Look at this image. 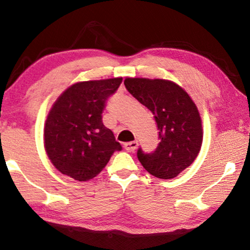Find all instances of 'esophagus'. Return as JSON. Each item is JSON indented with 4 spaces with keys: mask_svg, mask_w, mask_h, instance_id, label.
<instances>
[{
    "mask_svg": "<svg viewBox=\"0 0 250 250\" xmlns=\"http://www.w3.org/2000/svg\"><path fill=\"white\" fill-rule=\"evenodd\" d=\"M137 146H138V143L136 142V141H134V142H129V143H125V151L127 152H135V149L137 148Z\"/></svg>",
    "mask_w": 250,
    "mask_h": 250,
    "instance_id": "obj_1",
    "label": "esophagus"
}]
</instances>
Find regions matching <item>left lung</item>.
I'll list each match as a JSON object with an SVG mask.
<instances>
[{
    "instance_id": "8db88e82",
    "label": "left lung",
    "mask_w": 250,
    "mask_h": 250,
    "mask_svg": "<svg viewBox=\"0 0 250 250\" xmlns=\"http://www.w3.org/2000/svg\"><path fill=\"white\" fill-rule=\"evenodd\" d=\"M125 85L152 112L159 130L158 147L151 153L139 147V162L155 177H176L200 152L204 132L197 106L184 89L168 80L127 78Z\"/></svg>"
}]
</instances>
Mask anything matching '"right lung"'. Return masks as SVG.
<instances>
[{
	"label": "right lung",
	"instance_id": "right-lung-1",
	"mask_svg": "<svg viewBox=\"0 0 250 250\" xmlns=\"http://www.w3.org/2000/svg\"><path fill=\"white\" fill-rule=\"evenodd\" d=\"M122 78L78 82L59 96L44 125V147L62 174L85 182L97 176L122 147L103 123L106 102Z\"/></svg>",
	"mask_w": 250,
	"mask_h": 250
}]
</instances>
